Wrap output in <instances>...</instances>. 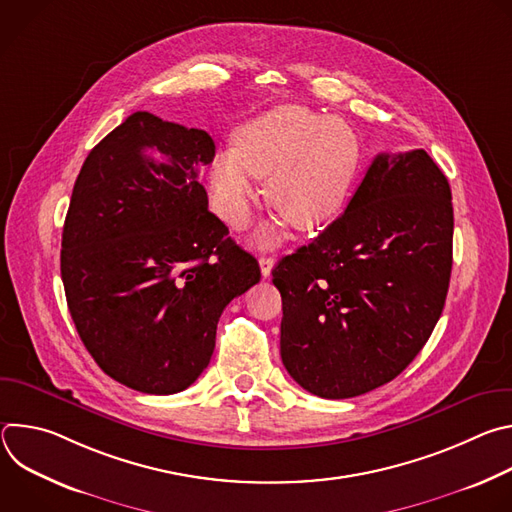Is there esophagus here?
<instances>
[{
    "instance_id": "1",
    "label": "esophagus",
    "mask_w": 512,
    "mask_h": 512,
    "mask_svg": "<svg viewBox=\"0 0 512 512\" xmlns=\"http://www.w3.org/2000/svg\"><path fill=\"white\" fill-rule=\"evenodd\" d=\"M275 265V259L273 257H261L259 259V267H261V275L263 277H269L271 275V269Z\"/></svg>"
}]
</instances>
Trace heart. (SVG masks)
Wrapping results in <instances>:
<instances>
[{"label": "heart", "instance_id": "obj_1", "mask_svg": "<svg viewBox=\"0 0 512 512\" xmlns=\"http://www.w3.org/2000/svg\"><path fill=\"white\" fill-rule=\"evenodd\" d=\"M358 162L360 143L344 119L281 105L241 125L235 148L214 156L210 200L223 221L243 229L257 198L255 178L267 177L269 204L294 227L318 229L342 210Z\"/></svg>", "mask_w": 512, "mask_h": 512}]
</instances>
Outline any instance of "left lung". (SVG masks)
<instances>
[{
  "mask_svg": "<svg viewBox=\"0 0 512 512\" xmlns=\"http://www.w3.org/2000/svg\"><path fill=\"white\" fill-rule=\"evenodd\" d=\"M452 237V190L427 152L379 154L336 221L271 271L291 379L348 399L403 373L442 316Z\"/></svg>",
  "mask_w": 512,
  "mask_h": 512,
  "instance_id": "1",
  "label": "left lung"
}]
</instances>
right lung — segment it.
I'll return each instance as SVG.
<instances>
[{
  "instance_id": "add662e5",
  "label": "right lung",
  "mask_w": 512,
  "mask_h": 512,
  "mask_svg": "<svg viewBox=\"0 0 512 512\" xmlns=\"http://www.w3.org/2000/svg\"><path fill=\"white\" fill-rule=\"evenodd\" d=\"M212 160L206 131L137 111L95 145L72 188L66 304L103 373L139 393L190 387L223 310L261 279L257 259L208 210L198 174Z\"/></svg>"
}]
</instances>
